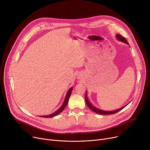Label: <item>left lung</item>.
<instances>
[{
    "mask_svg": "<svg viewBox=\"0 0 150 150\" xmlns=\"http://www.w3.org/2000/svg\"><path fill=\"white\" fill-rule=\"evenodd\" d=\"M116 37H117V39H118V40H119L120 41H122V42H124L125 43L127 44H129L128 41H127V39H126L124 37H123L122 35H120V34H117L116 35ZM85 100H86V104H87L88 106L92 110V111L95 112L98 114H100V115H109V114H115V113H117L119 111H120V110H122V109H123L125 106L124 107H122L119 109H117V110H115V111H103V110H100L99 109H97L96 108L94 107L93 106H92L91 103L89 101L88 99V97H87V94H85Z\"/></svg>",
    "mask_w": 150,
    "mask_h": 150,
    "instance_id": "left-lung-1",
    "label": "left lung"
}]
</instances>
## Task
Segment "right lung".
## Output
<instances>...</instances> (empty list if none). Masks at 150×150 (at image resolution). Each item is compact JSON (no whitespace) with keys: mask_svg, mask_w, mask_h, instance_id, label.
<instances>
[{"mask_svg":"<svg viewBox=\"0 0 150 150\" xmlns=\"http://www.w3.org/2000/svg\"><path fill=\"white\" fill-rule=\"evenodd\" d=\"M73 90V88H70V89L69 90V91L67 92V95H66V98H65V100L64 101V103H63L62 105L61 106V108L58 109L57 111H55L54 113H53L52 114H50L49 115H45V116H42V117H45V118H49V117H53L54 116H56L58 114H59L60 112H61L63 110H64V109L65 108V107L66 106L67 104V102L69 101V97L70 96V94H71V92H72Z\"/></svg>","mask_w":150,"mask_h":150,"instance_id":"1","label":"right lung"}]
</instances>
